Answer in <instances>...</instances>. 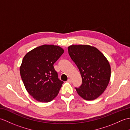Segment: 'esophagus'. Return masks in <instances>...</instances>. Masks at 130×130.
<instances>
[{
  "label": "esophagus",
  "instance_id": "obj_1",
  "mask_svg": "<svg viewBox=\"0 0 130 130\" xmlns=\"http://www.w3.org/2000/svg\"><path fill=\"white\" fill-rule=\"evenodd\" d=\"M67 82H68V83H71V80L70 79H68V80H67Z\"/></svg>",
  "mask_w": 130,
  "mask_h": 130
}]
</instances>
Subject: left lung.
Segmentation results:
<instances>
[{
	"mask_svg": "<svg viewBox=\"0 0 130 130\" xmlns=\"http://www.w3.org/2000/svg\"><path fill=\"white\" fill-rule=\"evenodd\" d=\"M68 52L82 78V85L75 88L77 93L87 101L98 98L111 78V66L107 58L98 49L88 45L69 46Z\"/></svg>",
	"mask_w": 130,
	"mask_h": 130,
	"instance_id": "1",
	"label": "left lung"
}]
</instances>
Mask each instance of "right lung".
Instances as JSON below:
<instances>
[{
	"instance_id": "1",
	"label": "right lung",
	"mask_w": 130,
	"mask_h": 130,
	"mask_svg": "<svg viewBox=\"0 0 130 130\" xmlns=\"http://www.w3.org/2000/svg\"><path fill=\"white\" fill-rule=\"evenodd\" d=\"M64 50L61 47L43 45L24 56L20 74L27 92L38 102L47 103L57 95L63 82L58 78L54 63Z\"/></svg>"
}]
</instances>
